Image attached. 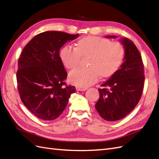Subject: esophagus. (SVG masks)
Listing matches in <instances>:
<instances>
[{
    "label": "esophagus",
    "mask_w": 159,
    "mask_h": 159,
    "mask_svg": "<svg viewBox=\"0 0 159 159\" xmlns=\"http://www.w3.org/2000/svg\"><path fill=\"white\" fill-rule=\"evenodd\" d=\"M75 89H76L77 91H85L86 89H87L86 88H80V87H76Z\"/></svg>",
    "instance_id": "obj_1"
}]
</instances>
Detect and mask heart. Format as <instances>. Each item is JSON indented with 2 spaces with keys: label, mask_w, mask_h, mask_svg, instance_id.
Masks as SVG:
<instances>
[{
  "label": "heart",
  "mask_w": 159,
  "mask_h": 159,
  "mask_svg": "<svg viewBox=\"0 0 159 159\" xmlns=\"http://www.w3.org/2000/svg\"><path fill=\"white\" fill-rule=\"evenodd\" d=\"M125 49L119 42H111L107 38L88 36L78 40L76 47L66 46L60 50V58L68 69L78 67L81 56H90L88 68H78L71 71L69 80L73 84L87 88L95 84L101 75L108 78L121 66Z\"/></svg>",
  "instance_id": "1"
}]
</instances>
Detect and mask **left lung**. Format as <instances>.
<instances>
[{"label":"left lung","mask_w":159,"mask_h":159,"mask_svg":"<svg viewBox=\"0 0 159 159\" xmlns=\"http://www.w3.org/2000/svg\"><path fill=\"white\" fill-rule=\"evenodd\" d=\"M116 38V36H107ZM125 48L124 61L99 89V98L95 107L105 120L115 121L131 113L141 99L144 88V65L139 50L127 38H122Z\"/></svg>","instance_id":"8db88e82"}]
</instances>
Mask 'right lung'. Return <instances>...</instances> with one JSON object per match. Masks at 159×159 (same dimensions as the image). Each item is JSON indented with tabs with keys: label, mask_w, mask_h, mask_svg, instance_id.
<instances>
[{
	"label": "right lung",
	"mask_w": 159,
	"mask_h": 159,
	"mask_svg": "<svg viewBox=\"0 0 159 159\" xmlns=\"http://www.w3.org/2000/svg\"><path fill=\"white\" fill-rule=\"evenodd\" d=\"M60 31L34 37L21 53L16 80L22 103L36 117L52 121L64 111L74 86L67 85V72L60 56L65 43L78 38Z\"/></svg>",
	"instance_id": "1"
}]
</instances>
